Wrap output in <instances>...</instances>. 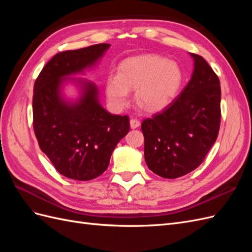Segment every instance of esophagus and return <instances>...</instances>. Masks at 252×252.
<instances>
[{
    "instance_id": "obj_1",
    "label": "esophagus",
    "mask_w": 252,
    "mask_h": 252,
    "mask_svg": "<svg viewBox=\"0 0 252 252\" xmlns=\"http://www.w3.org/2000/svg\"><path fill=\"white\" fill-rule=\"evenodd\" d=\"M140 121L138 120V119H131L130 120V127L132 128V129H135V128H138L139 126H140Z\"/></svg>"
}]
</instances>
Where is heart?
Masks as SVG:
<instances>
[{
  "label": "heart",
  "mask_w": 252,
  "mask_h": 252,
  "mask_svg": "<svg viewBox=\"0 0 252 252\" xmlns=\"http://www.w3.org/2000/svg\"><path fill=\"white\" fill-rule=\"evenodd\" d=\"M184 74L177 62L158 56L126 59L118 67L117 77L106 81V95L114 107L128 102L129 90H135V102L147 112L165 109L178 95Z\"/></svg>",
  "instance_id": "1"
}]
</instances>
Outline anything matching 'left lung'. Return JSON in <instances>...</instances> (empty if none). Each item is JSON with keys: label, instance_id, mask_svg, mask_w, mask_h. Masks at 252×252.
Here are the masks:
<instances>
[{"label": "left lung", "instance_id": "8db88e82", "mask_svg": "<svg viewBox=\"0 0 252 252\" xmlns=\"http://www.w3.org/2000/svg\"><path fill=\"white\" fill-rule=\"evenodd\" d=\"M190 56L194 69L185 88L141 125L145 161L152 172L165 179H177L197 168L220 130V80L204 58Z\"/></svg>", "mask_w": 252, "mask_h": 252}]
</instances>
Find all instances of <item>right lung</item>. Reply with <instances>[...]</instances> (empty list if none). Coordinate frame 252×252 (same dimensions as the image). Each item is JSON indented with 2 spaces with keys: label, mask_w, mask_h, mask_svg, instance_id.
I'll use <instances>...</instances> for the list:
<instances>
[{
  "label": "right lung",
  "mask_w": 252,
  "mask_h": 252,
  "mask_svg": "<svg viewBox=\"0 0 252 252\" xmlns=\"http://www.w3.org/2000/svg\"><path fill=\"white\" fill-rule=\"evenodd\" d=\"M110 44L59 52L44 66L33 87V130L41 150L64 177L95 179L107 169L120 140L128 133L127 116H116L98 103L94 83L79 80L82 96L75 103L61 94L68 75L83 72L102 58Z\"/></svg>",
  "instance_id": "obj_1"
}]
</instances>
